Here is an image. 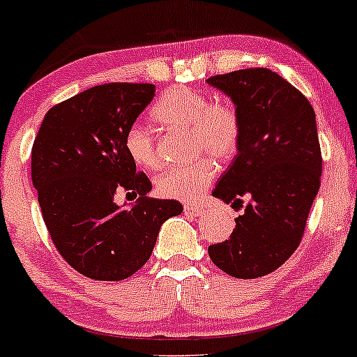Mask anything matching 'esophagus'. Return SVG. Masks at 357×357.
<instances>
[{"label": "esophagus", "mask_w": 357, "mask_h": 357, "mask_svg": "<svg viewBox=\"0 0 357 357\" xmlns=\"http://www.w3.org/2000/svg\"><path fill=\"white\" fill-rule=\"evenodd\" d=\"M184 215L186 216H191V218H195V216H202L204 213V208L199 206V204H186V206L183 208Z\"/></svg>", "instance_id": "34e87169"}]
</instances>
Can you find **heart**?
<instances>
[{
    "mask_svg": "<svg viewBox=\"0 0 357 357\" xmlns=\"http://www.w3.org/2000/svg\"><path fill=\"white\" fill-rule=\"evenodd\" d=\"M158 124L173 130H190L191 154H206L218 162H227L240 146L241 122L235 107L211 102L206 93L195 89H171L153 109ZM126 153L130 161L144 169L158 166L154 139L144 126L134 124L124 136ZM210 158H199L190 165L171 167L155 178V192L166 199L195 202L206 191L216 176Z\"/></svg>",
    "mask_w": 357,
    "mask_h": 357,
    "instance_id": "b5f03b06",
    "label": "heart"
}]
</instances>
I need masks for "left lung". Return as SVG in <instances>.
<instances>
[{
    "instance_id": "1",
    "label": "left lung",
    "mask_w": 357,
    "mask_h": 357,
    "mask_svg": "<svg viewBox=\"0 0 357 357\" xmlns=\"http://www.w3.org/2000/svg\"><path fill=\"white\" fill-rule=\"evenodd\" d=\"M228 96L241 122L240 146L213 196L247 198L230 240L211 245L216 267L236 278L273 272L296 252L321 186L322 158L310 102L268 68H247L206 80Z\"/></svg>"
}]
</instances>
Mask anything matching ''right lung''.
I'll list each match as a JSON object with an SVG mask.
<instances>
[{
    "label": "right lung",
    "mask_w": 357,
    "mask_h": 357,
    "mask_svg": "<svg viewBox=\"0 0 357 357\" xmlns=\"http://www.w3.org/2000/svg\"><path fill=\"white\" fill-rule=\"evenodd\" d=\"M155 96L153 84H104L47 112L31 149V179L60 255L82 275L117 282L149 260L161 225L181 215L176 199L147 198L124 136ZM117 190L139 196L132 208Z\"/></svg>",
    "instance_id": "obj_1"
}]
</instances>
